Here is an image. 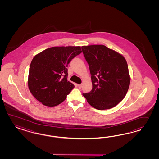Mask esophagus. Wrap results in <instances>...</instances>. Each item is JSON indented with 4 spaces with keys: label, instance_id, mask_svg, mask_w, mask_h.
<instances>
[{
    "label": "esophagus",
    "instance_id": "obj_1",
    "mask_svg": "<svg viewBox=\"0 0 159 159\" xmlns=\"http://www.w3.org/2000/svg\"><path fill=\"white\" fill-rule=\"evenodd\" d=\"M77 86L79 89H81V87H82V84H77Z\"/></svg>",
    "mask_w": 159,
    "mask_h": 159
}]
</instances>
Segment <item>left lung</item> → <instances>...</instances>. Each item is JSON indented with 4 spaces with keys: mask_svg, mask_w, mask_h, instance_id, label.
<instances>
[{
    "mask_svg": "<svg viewBox=\"0 0 159 159\" xmlns=\"http://www.w3.org/2000/svg\"><path fill=\"white\" fill-rule=\"evenodd\" d=\"M82 49L89 64L93 85L92 91L83 96L97 110L114 107L124 99L130 84L126 59L102 45L82 46Z\"/></svg>",
    "mask_w": 159,
    "mask_h": 159,
    "instance_id": "8db88e82",
    "label": "left lung"
}]
</instances>
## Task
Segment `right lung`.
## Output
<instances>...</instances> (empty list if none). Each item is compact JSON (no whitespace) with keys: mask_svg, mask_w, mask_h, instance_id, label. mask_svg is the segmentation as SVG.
I'll return each instance as SVG.
<instances>
[{"mask_svg":"<svg viewBox=\"0 0 159 159\" xmlns=\"http://www.w3.org/2000/svg\"><path fill=\"white\" fill-rule=\"evenodd\" d=\"M82 52L80 47H53L34 57L30 66L28 86L33 96L44 106L62 102L75 87L67 81V65Z\"/></svg>","mask_w":159,"mask_h":159,"instance_id":"1","label":"right lung"}]
</instances>
